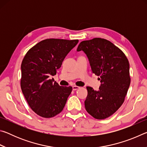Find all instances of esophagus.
Instances as JSON below:
<instances>
[{
    "mask_svg": "<svg viewBox=\"0 0 147 147\" xmlns=\"http://www.w3.org/2000/svg\"><path fill=\"white\" fill-rule=\"evenodd\" d=\"M79 88H80V87H78V86H73V90H74V91H76V90H77V89H78Z\"/></svg>",
    "mask_w": 147,
    "mask_h": 147,
    "instance_id": "esophagus-1",
    "label": "esophagus"
}]
</instances>
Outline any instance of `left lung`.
Here are the masks:
<instances>
[{"instance_id": "8db88e82", "label": "left lung", "mask_w": 147, "mask_h": 147, "mask_svg": "<svg viewBox=\"0 0 147 147\" xmlns=\"http://www.w3.org/2000/svg\"><path fill=\"white\" fill-rule=\"evenodd\" d=\"M84 51L93 73L100 76L98 91L87 87L85 108L96 119H104L115 112L124 102L130 84V64L123 52L105 39L82 41L77 51Z\"/></svg>"}]
</instances>
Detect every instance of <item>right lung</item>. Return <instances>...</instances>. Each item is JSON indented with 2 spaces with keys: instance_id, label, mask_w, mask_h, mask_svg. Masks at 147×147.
Returning a JSON list of instances; mask_svg holds the SVG:
<instances>
[{
  "instance_id": "add662e5",
  "label": "right lung",
  "mask_w": 147,
  "mask_h": 147,
  "mask_svg": "<svg viewBox=\"0 0 147 147\" xmlns=\"http://www.w3.org/2000/svg\"><path fill=\"white\" fill-rule=\"evenodd\" d=\"M78 43V39H47L37 43L24 57L21 90L29 106L42 117H53L65 105L73 88L59 86L51 76Z\"/></svg>"
}]
</instances>
